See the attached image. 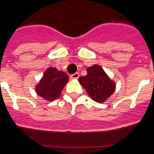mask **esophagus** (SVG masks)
Returning <instances> with one entry per match:
<instances>
[{"instance_id":"esophagus-1","label":"esophagus","mask_w":154,"mask_h":154,"mask_svg":"<svg viewBox=\"0 0 154 154\" xmlns=\"http://www.w3.org/2000/svg\"><path fill=\"white\" fill-rule=\"evenodd\" d=\"M79 77V74L78 72H75L70 75V78L72 79H78Z\"/></svg>"}]
</instances>
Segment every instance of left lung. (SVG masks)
<instances>
[{
	"mask_svg": "<svg viewBox=\"0 0 154 154\" xmlns=\"http://www.w3.org/2000/svg\"><path fill=\"white\" fill-rule=\"evenodd\" d=\"M87 75L79 79V82L92 100L104 103L116 90L115 82L110 79L103 68L93 65L87 68Z\"/></svg>",
	"mask_w": 154,
	"mask_h": 154,
	"instance_id": "obj_1",
	"label": "left lung"
}]
</instances>
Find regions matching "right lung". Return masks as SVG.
Masks as SVG:
<instances>
[{
  "label": "right lung",
  "instance_id": "obj_1",
  "mask_svg": "<svg viewBox=\"0 0 154 154\" xmlns=\"http://www.w3.org/2000/svg\"><path fill=\"white\" fill-rule=\"evenodd\" d=\"M69 82V76L55 68H48L42 78L35 86V92L48 101L56 99Z\"/></svg>",
  "mask_w": 154,
  "mask_h": 154
}]
</instances>
